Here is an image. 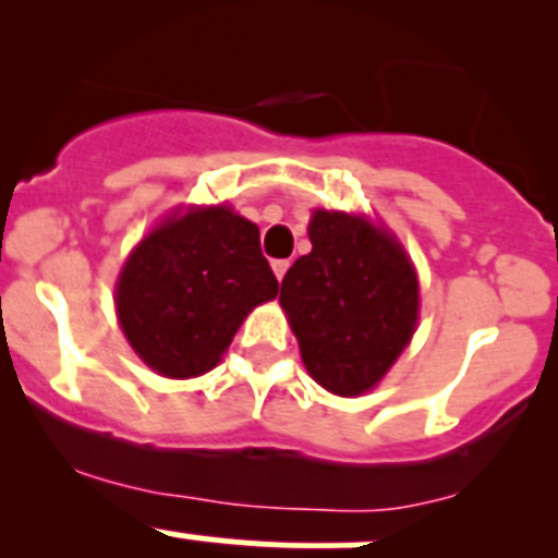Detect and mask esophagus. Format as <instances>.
<instances>
[{
    "label": "esophagus",
    "instance_id": "esophagus-1",
    "mask_svg": "<svg viewBox=\"0 0 558 558\" xmlns=\"http://www.w3.org/2000/svg\"><path fill=\"white\" fill-rule=\"evenodd\" d=\"M289 267H291L289 258H275L272 262V269H275V275H278V280H283V275L289 272Z\"/></svg>",
    "mask_w": 558,
    "mask_h": 558
}]
</instances>
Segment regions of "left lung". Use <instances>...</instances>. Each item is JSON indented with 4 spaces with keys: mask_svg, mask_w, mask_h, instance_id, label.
<instances>
[{
    "mask_svg": "<svg viewBox=\"0 0 558 558\" xmlns=\"http://www.w3.org/2000/svg\"><path fill=\"white\" fill-rule=\"evenodd\" d=\"M313 251L280 283V305L315 384L340 397L369 391L418 320V278L402 245L364 218L315 210Z\"/></svg>",
    "mask_w": 558,
    "mask_h": 558,
    "instance_id": "1",
    "label": "left lung"
}]
</instances>
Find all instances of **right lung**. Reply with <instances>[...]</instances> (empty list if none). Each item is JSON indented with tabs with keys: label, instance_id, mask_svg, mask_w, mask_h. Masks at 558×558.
<instances>
[{
	"label": "right lung",
	"instance_id": "right-lung-1",
	"mask_svg": "<svg viewBox=\"0 0 558 558\" xmlns=\"http://www.w3.org/2000/svg\"><path fill=\"white\" fill-rule=\"evenodd\" d=\"M278 296L258 227L229 207H199L156 227L118 278L121 329L137 356L167 378H194L221 362L243 318Z\"/></svg>",
	"mask_w": 558,
	"mask_h": 558
}]
</instances>
